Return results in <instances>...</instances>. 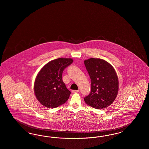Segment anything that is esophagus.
<instances>
[{
  "mask_svg": "<svg viewBox=\"0 0 149 149\" xmlns=\"http://www.w3.org/2000/svg\"><path fill=\"white\" fill-rule=\"evenodd\" d=\"M78 91H79L78 90H72V93H78Z\"/></svg>",
  "mask_w": 149,
  "mask_h": 149,
  "instance_id": "esophagus-1",
  "label": "esophagus"
}]
</instances>
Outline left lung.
Listing matches in <instances>:
<instances>
[{"label":"left lung","instance_id":"left-lung-1","mask_svg":"<svg viewBox=\"0 0 149 149\" xmlns=\"http://www.w3.org/2000/svg\"><path fill=\"white\" fill-rule=\"evenodd\" d=\"M91 81L90 94L84 98L87 105L97 109L109 107L115 100L119 81L114 67L100 58H91L84 61Z\"/></svg>","mask_w":149,"mask_h":149}]
</instances>
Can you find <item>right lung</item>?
I'll use <instances>...</instances> for the list:
<instances>
[{
	"label": "right lung",
	"instance_id": "obj_1",
	"mask_svg": "<svg viewBox=\"0 0 149 149\" xmlns=\"http://www.w3.org/2000/svg\"><path fill=\"white\" fill-rule=\"evenodd\" d=\"M73 61L71 58H58L48 62L39 71L35 81L34 93L42 105L54 108L68 100L71 92L63 82L62 73Z\"/></svg>",
	"mask_w": 149,
	"mask_h": 149
}]
</instances>
